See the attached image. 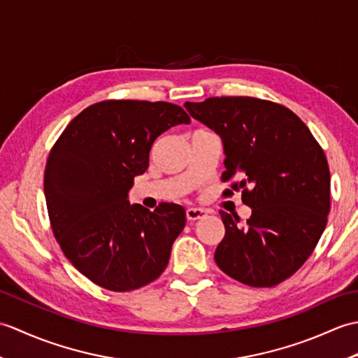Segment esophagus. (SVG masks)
Here are the masks:
<instances>
[{"label": "esophagus", "instance_id": "34e87169", "mask_svg": "<svg viewBox=\"0 0 358 358\" xmlns=\"http://www.w3.org/2000/svg\"><path fill=\"white\" fill-rule=\"evenodd\" d=\"M206 214V210H203L200 208H187L186 209V218L187 222H196V220L203 218V215Z\"/></svg>", "mask_w": 358, "mask_h": 358}]
</instances>
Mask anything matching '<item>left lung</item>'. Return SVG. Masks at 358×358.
I'll return each instance as SVG.
<instances>
[{
    "label": "left lung",
    "instance_id": "8db88e82",
    "mask_svg": "<svg viewBox=\"0 0 358 358\" xmlns=\"http://www.w3.org/2000/svg\"><path fill=\"white\" fill-rule=\"evenodd\" d=\"M191 117L223 140L224 195L241 191L252 214L241 223L220 210L224 237L214 254L226 275L272 287L299 271L328 223V159L308 126L278 103L254 96H212L185 103Z\"/></svg>",
    "mask_w": 358,
    "mask_h": 358
}]
</instances>
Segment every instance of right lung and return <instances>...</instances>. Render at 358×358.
Listing matches in <instances>:
<instances>
[{"label":"right lung","mask_w":358,"mask_h":358,"mask_svg":"<svg viewBox=\"0 0 358 358\" xmlns=\"http://www.w3.org/2000/svg\"><path fill=\"white\" fill-rule=\"evenodd\" d=\"M183 123L191 118L177 104L106 100L80 112L53 144L44 171L50 226L92 283L127 292L166 269L186 212L175 203L150 212L129 203L127 192L146 172L154 141Z\"/></svg>","instance_id":"add662e5"}]
</instances>
